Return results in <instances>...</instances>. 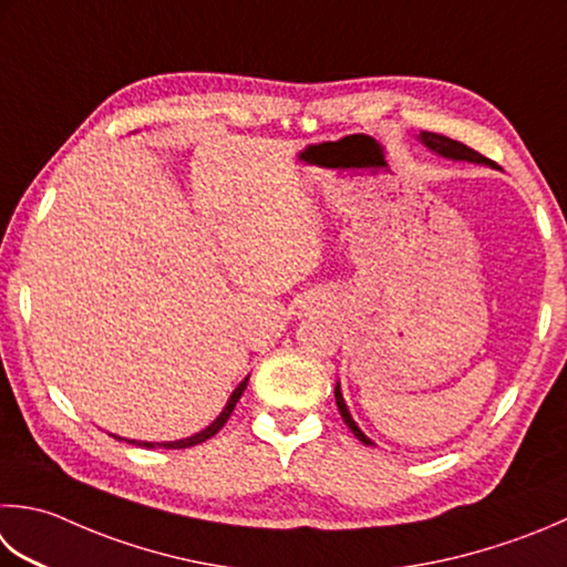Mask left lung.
<instances>
[{
	"label": "left lung",
	"instance_id": "obj_1",
	"mask_svg": "<svg viewBox=\"0 0 567 567\" xmlns=\"http://www.w3.org/2000/svg\"><path fill=\"white\" fill-rule=\"evenodd\" d=\"M417 140L423 142L430 152H435V154H440V157H445V159L496 166L492 159H486V157H482L480 152H474L472 147H467V144H462V142H457V140H450V137H445V135H435V132H420ZM334 398H337V405H339V413H341V417H343V423L349 425V430L353 432V435H357V437L363 442V445H375V442H373L371 437H365V432L357 425V420L351 417L349 408H347V401H343V395H341V385H339V383H337V388H334Z\"/></svg>",
	"mask_w": 567,
	"mask_h": 567
}]
</instances>
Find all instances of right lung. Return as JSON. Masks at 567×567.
<instances>
[{
  "mask_svg": "<svg viewBox=\"0 0 567 567\" xmlns=\"http://www.w3.org/2000/svg\"><path fill=\"white\" fill-rule=\"evenodd\" d=\"M248 379L250 375H246V379H243L238 385H236V391L230 393V398H228V403H226V408L220 410L218 413V417L214 420V423H210L208 427H204L202 432H196V435H192V437H184V440H174V442H140V440H127V437H120V435H113L115 440H125V442H132V445H140V447H164V450H184V447H194V445H202V442H206V440H210L216 435V432L224 427L226 423H228V417H230V413H233V408H236V403L240 401V395H243V391H246V385H248Z\"/></svg>",
  "mask_w": 567,
  "mask_h": 567,
  "instance_id": "right-lung-1",
  "label": "right lung"
}]
</instances>
